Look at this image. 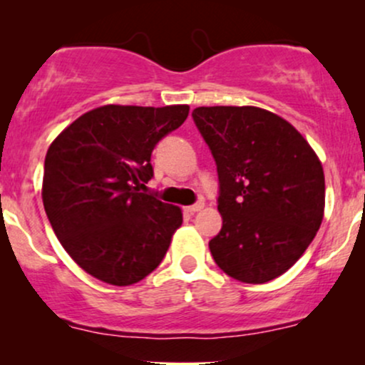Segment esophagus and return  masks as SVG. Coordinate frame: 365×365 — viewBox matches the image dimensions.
<instances>
[{"instance_id": "obj_1", "label": "esophagus", "mask_w": 365, "mask_h": 365, "mask_svg": "<svg viewBox=\"0 0 365 365\" xmlns=\"http://www.w3.org/2000/svg\"><path fill=\"white\" fill-rule=\"evenodd\" d=\"M202 207H204V204H202V202H195V204H192V206L185 207V211H187V212H190V215H194V212L200 211V209H202Z\"/></svg>"}]
</instances>
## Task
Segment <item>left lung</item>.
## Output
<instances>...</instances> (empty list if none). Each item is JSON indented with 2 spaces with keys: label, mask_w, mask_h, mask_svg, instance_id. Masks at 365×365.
<instances>
[{
  "label": "left lung",
  "mask_w": 365,
  "mask_h": 365,
  "mask_svg": "<svg viewBox=\"0 0 365 365\" xmlns=\"http://www.w3.org/2000/svg\"><path fill=\"white\" fill-rule=\"evenodd\" d=\"M192 118L216 161L221 232L212 259L244 283L278 278L316 237L324 173L307 140L274 113L254 106L195 108Z\"/></svg>",
  "instance_id": "obj_1"
}]
</instances>
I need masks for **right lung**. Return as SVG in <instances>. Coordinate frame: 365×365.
Here are the masks:
<instances>
[{
  "instance_id": "right-lung-1",
  "label": "right lung",
  "mask_w": 365,
  "mask_h": 365,
  "mask_svg": "<svg viewBox=\"0 0 365 365\" xmlns=\"http://www.w3.org/2000/svg\"><path fill=\"white\" fill-rule=\"evenodd\" d=\"M187 116V104H108L75 120L49 145L46 215L63 249L94 278L127 287L165 259L182 211L140 187L154 175L156 144Z\"/></svg>"
}]
</instances>
